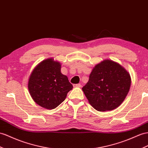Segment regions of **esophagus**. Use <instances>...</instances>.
Masks as SVG:
<instances>
[{"mask_svg": "<svg viewBox=\"0 0 148 148\" xmlns=\"http://www.w3.org/2000/svg\"><path fill=\"white\" fill-rule=\"evenodd\" d=\"M74 87H77V88H81V85L80 84H74Z\"/></svg>", "mask_w": 148, "mask_h": 148, "instance_id": "esophagus-1", "label": "esophagus"}]
</instances>
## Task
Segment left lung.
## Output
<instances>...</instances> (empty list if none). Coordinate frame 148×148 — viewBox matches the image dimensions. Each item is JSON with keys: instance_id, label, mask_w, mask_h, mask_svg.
Instances as JSON below:
<instances>
[{"instance_id": "obj_1", "label": "left lung", "mask_w": 148, "mask_h": 148, "mask_svg": "<svg viewBox=\"0 0 148 148\" xmlns=\"http://www.w3.org/2000/svg\"><path fill=\"white\" fill-rule=\"evenodd\" d=\"M131 81L130 74L122 66L112 60H105L94 68L82 89L97 111H111L124 101Z\"/></svg>"}]
</instances>
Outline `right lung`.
Returning a JSON list of instances; mask_svg holds the SVG:
<instances>
[{
	"label": "right lung",
	"instance_id": "obj_1",
	"mask_svg": "<svg viewBox=\"0 0 148 148\" xmlns=\"http://www.w3.org/2000/svg\"><path fill=\"white\" fill-rule=\"evenodd\" d=\"M60 67L59 62L47 59L40 63L30 76L29 93L41 107L47 109L58 107L73 88L67 77L61 73Z\"/></svg>",
	"mask_w": 148,
	"mask_h": 148
}]
</instances>
